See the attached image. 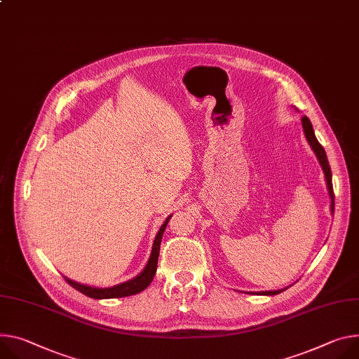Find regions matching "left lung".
Masks as SVG:
<instances>
[{"label": "left lung", "instance_id": "8db88e82", "mask_svg": "<svg viewBox=\"0 0 359 359\" xmlns=\"http://www.w3.org/2000/svg\"><path fill=\"white\" fill-rule=\"evenodd\" d=\"M302 128H304V133H305V137L311 146V149L313 150L319 165L323 170V175H325V182H327V189H328V193H330V199H331V213L334 215V206H335V202H334V187H332V173H331V168H330V163H328V158H327V153H325V149L319 144L316 136H315V132H313V127H312V123L311 120L304 116L302 117ZM282 290L285 289H279V290H265V292H259L257 295H266V297H272V295H278V293H280Z\"/></svg>", "mask_w": 359, "mask_h": 359}]
</instances>
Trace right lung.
<instances>
[{
  "instance_id": "1",
  "label": "right lung",
  "mask_w": 359,
  "mask_h": 359,
  "mask_svg": "<svg viewBox=\"0 0 359 359\" xmlns=\"http://www.w3.org/2000/svg\"><path fill=\"white\" fill-rule=\"evenodd\" d=\"M170 217H172V215L168 216L165 223L160 226V229H158V232L154 238V242H153V246H151V253H150L147 264H146L144 269L137 276H135L133 279H130V280L123 282V283H118V285H114V286H110V287H99V286L83 285V283L76 282V280H73L67 276H64V279H66L69 282V285H72L74 289H77L79 292L84 293L86 297L93 298V299H113V298H124V297H130V295H136V293L144 290L151 283V280L154 278V273L157 271V260H158V253H160L161 236H163V232H165V229H166V226H168Z\"/></svg>"
}]
</instances>
